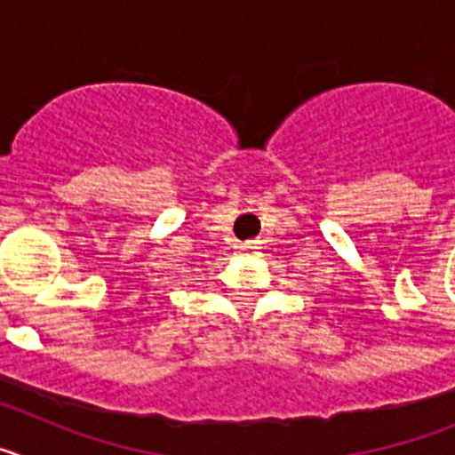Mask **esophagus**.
<instances>
[{"mask_svg":"<svg viewBox=\"0 0 455 455\" xmlns=\"http://www.w3.org/2000/svg\"><path fill=\"white\" fill-rule=\"evenodd\" d=\"M243 248H246V251H255V248L259 246H257V241H248V243H243Z\"/></svg>","mask_w":455,"mask_h":455,"instance_id":"esophagus-1","label":"esophagus"}]
</instances>
